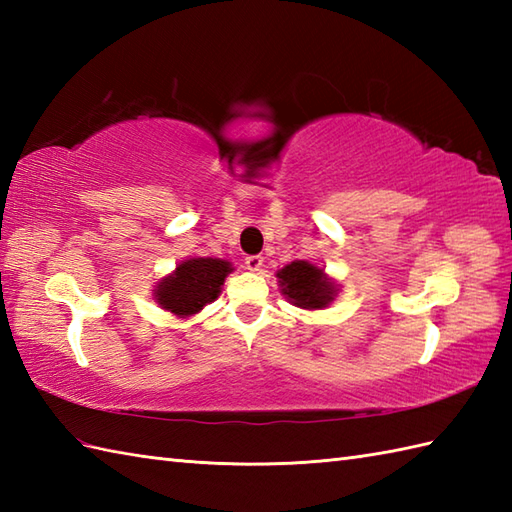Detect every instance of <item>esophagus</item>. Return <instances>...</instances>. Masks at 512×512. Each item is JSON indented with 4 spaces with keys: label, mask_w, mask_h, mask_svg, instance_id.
<instances>
[{
    "label": "esophagus",
    "mask_w": 512,
    "mask_h": 512,
    "mask_svg": "<svg viewBox=\"0 0 512 512\" xmlns=\"http://www.w3.org/2000/svg\"><path fill=\"white\" fill-rule=\"evenodd\" d=\"M244 264H246L248 270H253V273H257V270H262V266H264V257L262 255H248Z\"/></svg>",
    "instance_id": "esophagus-1"
}]
</instances>
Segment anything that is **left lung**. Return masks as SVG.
<instances>
[{"mask_svg":"<svg viewBox=\"0 0 512 512\" xmlns=\"http://www.w3.org/2000/svg\"><path fill=\"white\" fill-rule=\"evenodd\" d=\"M277 277L284 295L299 308L319 310L328 306L334 297V286L325 279L323 270L308 262H292L281 268Z\"/></svg>","mask_w":512,"mask_h":512,"instance_id":"left-lung-1","label":"left lung"}]
</instances>
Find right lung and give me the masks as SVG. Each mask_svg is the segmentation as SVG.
Instances as JSON below:
<instances>
[{"mask_svg": "<svg viewBox=\"0 0 512 512\" xmlns=\"http://www.w3.org/2000/svg\"><path fill=\"white\" fill-rule=\"evenodd\" d=\"M231 270V264L224 259H187L176 268V273L160 281L156 299L165 310L178 314V317H189L217 299Z\"/></svg>", "mask_w": 512, "mask_h": 512, "instance_id": "add662e5", "label": "right lung"}]
</instances>
